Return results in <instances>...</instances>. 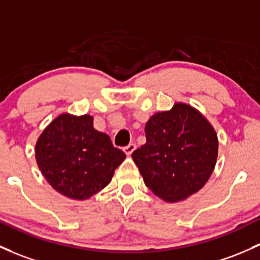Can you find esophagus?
<instances>
[{
    "mask_svg": "<svg viewBox=\"0 0 260 260\" xmlns=\"http://www.w3.org/2000/svg\"><path fill=\"white\" fill-rule=\"evenodd\" d=\"M135 150H136V144H133V143L128 144L127 147H124V148H123V152H124L125 154H127L128 156H129L131 154H132L133 152H135Z\"/></svg>",
    "mask_w": 260,
    "mask_h": 260,
    "instance_id": "esophagus-1",
    "label": "esophagus"
}]
</instances>
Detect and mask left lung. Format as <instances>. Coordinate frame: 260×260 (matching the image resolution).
Returning a JSON list of instances; mask_svg holds the SVG:
<instances>
[{"label": "left lung", "instance_id": "left-lung-1", "mask_svg": "<svg viewBox=\"0 0 260 260\" xmlns=\"http://www.w3.org/2000/svg\"><path fill=\"white\" fill-rule=\"evenodd\" d=\"M147 143L132 158L154 195L169 204L201 190L215 169L218 138L207 118L184 102L154 113L145 124Z\"/></svg>", "mask_w": 260, "mask_h": 260}]
</instances>
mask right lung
<instances>
[{"instance_id": "add662e5", "label": "right lung", "mask_w": 260, "mask_h": 260, "mask_svg": "<svg viewBox=\"0 0 260 260\" xmlns=\"http://www.w3.org/2000/svg\"><path fill=\"white\" fill-rule=\"evenodd\" d=\"M36 160L45 180L61 195L87 200L107 186L125 159L106 133L93 128V117L62 112L36 143Z\"/></svg>"}]
</instances>
